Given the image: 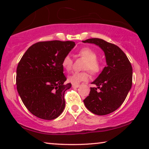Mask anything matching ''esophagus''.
Here are the masks:
<instances>
[{
  "label": "esophagus",
  "instance_id": "esophagus-1",
  "mask_svg": "<svg viewBox=\"0 0 149 149\" xmlns=\"http://www.w3.org/2000/svg\"><path fill=\"white\" fill-rule=\"evenodd\" d=\"M79 84H72V88H79Z\"/></svg>",
  "mask_w": 149,
  "mask_h": 149
}]
</instances>
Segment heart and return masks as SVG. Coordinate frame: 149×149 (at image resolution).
<instances>
[{
  "label": "heart",
  "instance_id": "b5f03b06",
  "mask_svg": "<svg viewBox=\"0 0 149 149\" xmlns=\"http://www.w3.org/2000/svg\"><path fill=\"white\" fill-rule=\"evenodd\" d=\"M79 57L85 59L86 63L84 66V70H88L93 74H97L101 70V64L97 60V55L95 52L88 47L81 48L77 53ZM62 67L66 71L71 70L73 65V60L70 55H65L61 62ZM89 75L86 72H75L68 76V81L71 83L77 84L83 81H87Z\"/></svg>",
  "mask_w": 149,
  "mask_h": 149
}]
</instances>
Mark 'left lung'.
I'll return each mask as SVG.
<instances>
[{"instance_id": "1", "label": "left lung", "mask_w": 149, "mask_h": 149, "mask_svg": "<svg viewBox=\"0 0 149 149\" xmlns=\"http://www.w3.org/2000/svg\"><path fill=\"white\" fill-rule=\"evenodd\" d=\"M83 43H94L104 51L107 66L92 82L89 96L84 100L86 107L96 115H106L120 106L132 87V68L127 56L120 47L98 38Z\"/></svg>"}]
</instances>
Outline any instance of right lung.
I'll return each mask as SVG.
<instances>
[{
    "mask_svg": "<svg viewBox=\"0 0 149 149\" xmlns=\"http://www.w3.org/2000/svg\"><path fill=\"white\" fill-rule=\"evenodd\" d=\"M74 41H50L33 44L26 50L17 68V89L24 105L39 118L53 120L64 110L65 92L61 62L74 47Z\"/></svg>",
    "mask_w": 149,
    "mask_h": 149,
    "instance_id": "obj_1",
    "label": "right lung"
}]
</instances>
